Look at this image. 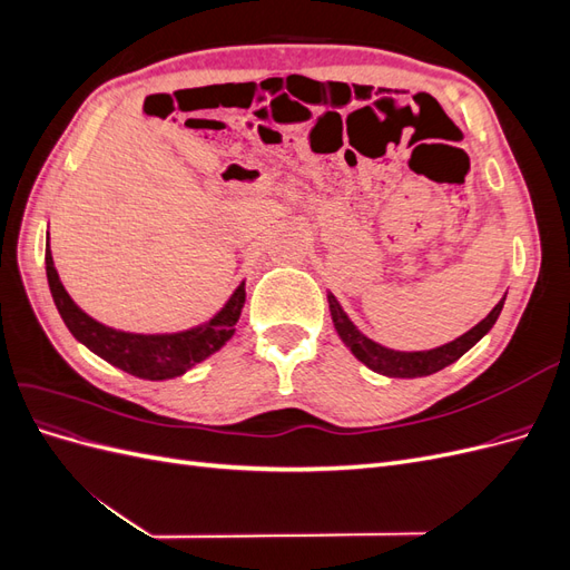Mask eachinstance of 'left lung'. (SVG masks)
Segmentation results:
<instances>
[{"label":"left lung","mask_w":570,"mask_h":570,"mask_svg":"<svg viewBox=\"0 0 570 570\" xmlns=\"http://www.w3.org/2000/svg\"><path fill=\"white\" fill-rule=\"evenodd\" d=\"M504 299L507 295L499 299V304L492 308V312L478 325H473L469 333H463L461 337L442 344V347L423 350V352H396V350L383 347V344H377L361 333L358 327L350 321V316L344 314V308L340 306L333 292H327V304H331V316L340 340L347 344L361 364L387 377H423L454 364V361L469 352L478 340H482L492 331V325L497 323L499 314H502L504 308Z\"/></svg>","instance_id":"left-lung-1"}]
</instances>
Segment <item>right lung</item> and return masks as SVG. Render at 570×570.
Segmentation results:
<instances>
[{"mask_svg": "<svg viewBox=\"0 0 570 570\" xmlns=\"http://www.w3.org/2000/svg\"><path fill=\"white\" fill-rule=\"evenodd\" d=\"M45 266H47V283L51 299H55L59 314L71 335L85 344L99 358L109 361L111 366L126 371L142 381H170V377L183 375L193 366L202 364L204 358L216 354L223 344L235 335V325L239 321L245 306V281L235 287L230 299L220 306V312L209 321H204L195 327H187L180 333H128L116 331L105 323L95 321L68 295L59 273L55 268V258L49 249V233H47V249H45Z\"/></svg>", "mask_w": 570, "mask_h": 570, "instance_id": "1", "label": "right lung"}]
</instances>
